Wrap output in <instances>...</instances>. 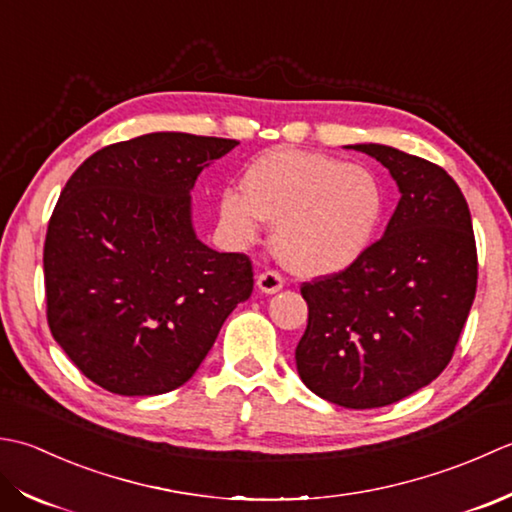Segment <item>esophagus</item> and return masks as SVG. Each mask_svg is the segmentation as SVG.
Returning a JSON list of instances; mask_svg holds the SVG:
<instances>
[{"label":"esophagus","mask_w":512,"mask_h":512,"mask_svg":"<svg viewBox=\"0 0 512 512\" xmlns=\"http://www.w3.org/2000/svg\"><path fill=\"white\" fill-rule=\"evenodd\" d=\"M256 285L260 291H263V294H276V291L283 289L285 280L278 274V271H263V274L256 278Z\"/></svg>","instance_id":"1"}]
</instances>
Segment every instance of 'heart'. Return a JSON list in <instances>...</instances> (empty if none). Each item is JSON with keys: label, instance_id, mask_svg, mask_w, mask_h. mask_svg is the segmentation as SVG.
<instances>
[{"label": "heart", "instance_id": "heart-1", "mask_svg": "<svg viewBox=\"0 0 512 512\" xmlns=\"http://www.w3.org/2000/svg\"><path fill=\"white\" fill-rule=\"evenodd\" d=\"M241 191L218 198L229 241L245 247L256 241L260 221L274 225V256L302 278L351 267L369 249L384 214V190L373 170L322 152L260 154L243 172Z\"/></svg>", "mask_w": 512, "mask_h": 512}]
</instances>
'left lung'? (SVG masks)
<instances>
[{"label":"left lung","mask_w":512,"mask_h":512,"mask_svg":"<svg viewBox=\"0 0 512 512\" xmlns=\"http://www.w3.org/2000/svg\"><path fill=\"white\" fill-rule=\"evenodd\" d=\"M380 161L400 201L380 241L340 274L302 283L309 320L300 380L344 409L420 391L451 362L477 289L471 212L440 165L391 145H347Z\"/></svg>","instance_id":"obj_1"}]
</instances>
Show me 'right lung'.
I'll list each match as a JSON object with an SVG mask.
<instances>
[{
    "label": "right lung",
    "mask_w": 512,
    "mask_h": 512,
    "mask_svg": "<svg viewBox=\"0 0 512 512\" xmlns=\"http://www.w3.org/2000/svg\"><path fill=\"white\" fill-rule=\"evenodd\" d=\"M236 145L143 134L92 154L61 190L44 245L48 325L106 391L179 389L252 296L249 258L214 252L192 225L198 174Z\"/></svg>",
    "instance_id": "right-lung-1"
}]
</instances>
